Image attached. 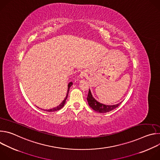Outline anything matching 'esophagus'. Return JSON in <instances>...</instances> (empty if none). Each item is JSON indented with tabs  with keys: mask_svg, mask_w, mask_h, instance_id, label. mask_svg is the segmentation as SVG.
Masks as SVG:
<instances>
[{
	"mask_svg": "<svg viewBox=\"0 0 160 160\" xmlns=\"http://www.w3.org/2000/svg\"><path fill=\"white\" fill-rule=\"evenodd\" d=\"M87 75V72H86V71H85V70H83V71H82V72L80 73V77H81V78H83V77H86V75Z\"/></svg>",
	"mask_w": 160,
	"mask_h": 160,
	"instance_id": "1",
	"label": "esophagus"
}]
</instances>
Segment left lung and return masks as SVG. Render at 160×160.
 I'll list each match as a JSON object with an SVG mask.
<instances>
[{
	"mask_svg": "<svg viewBox=\"0 0 160 160\" xmlns=\"http://www.w3.org/2000/svg\"><path fill=\"white\" fill-rule=\"evenodd\" d=\"M87 101H88L89 106L91 108L93 109L94 111H96L98 112H101V113H104V112H107L111 111L113 110L114 109L117 108L121 103V102H120V103H118L117 104H115V105H106V104L100 103L99 102L97 101L94 98L92 94H91L90 89L88 90Z\"/></svg>",
	"mask_w": 160,
	"mask_h": 160,
	"instance_id": "left-lung-1",
	"label": "left lung"
}]
</instances>
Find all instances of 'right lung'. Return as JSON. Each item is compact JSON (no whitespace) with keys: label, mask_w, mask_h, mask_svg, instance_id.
I'll use <instances>...</instances> for the list:
<instances>
[{"label":"right lung","mask_w":160,"mask_h":160,"mask_svg":"<svg viewBox=\"0 0 160 160\" xmlns=\"http://www.w3.org/2000/svg\"><path fill=\"white\" fill-rule=\"evenodd\" d=\"M73 85V83L71 82H70L69 83H68V91H67V94H66V98H64V99L63 100V101L59 105V106H58L57 107H56V108H52V109H48V110H44V111H48V112H52V111H58V110H59V109H61L64 106V104H65V102H66V99L68 98V92H69V90H70V87H71V86Z\"/></svg>","instance_id":"1"}]
</instances>
